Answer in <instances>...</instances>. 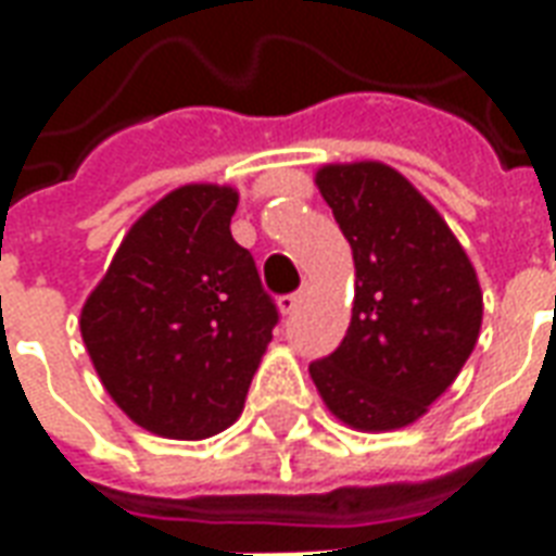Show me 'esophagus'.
Returning <instances> with one entry per match:
<instances>
[{
    "label": "esophagus",
    "mask_w": 556,
    "mask_h": 556,
    "mask_svg": "<svg viewBox=\"0 0 556 556\" xmlns=\"http://www.w3.org/2000/svg\"><path fill=\"white\" fill-rule=\"evenodd\" d=\"M303 298H306V289L294 291V294H282V298H279V301H277L279 313L291 315V313H294V309H298V306H301Z\"/></svg>",
    "instance_id": "esophagus-1"
}]
</instances>
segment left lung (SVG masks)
<instances>
[{"mask_svg": "<svg viewBox=\"0 0 556 556\" xmlns=\"http://www.w3.org/2000/svg\"><path fill=\"white\" fill-rule=\"evenodd\" d=\"M315 184L354 255L349 333L309 366L327 410L357 431L417 422L477 345L482 289L446 219L387 163H325Z\"/></svg>", "mask_w": 556, "mask_h": 556, "instance_id": "obj_1", "label": "left lung"}]
</instances>
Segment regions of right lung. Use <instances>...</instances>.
<instances>
[{
    "label": "right lung",
    "instance_id": "1",
    "mask_svg": "<svg viewBox=\"0 0 556 556\" xmlns=\"http://www.w3.org/2000/svg\"><path fill=\"white\" fill-rule=\"evenodd\" d=\"M238 190L184 184L130 226L79 333L118 408L151 434L205 441L241 417L277 306L231 238Z\"/></svg>",
    "mask_w": 556,
    "mask_h": 556
}]
</instances>
